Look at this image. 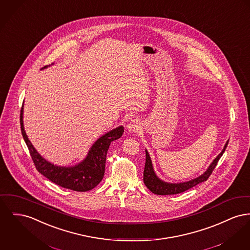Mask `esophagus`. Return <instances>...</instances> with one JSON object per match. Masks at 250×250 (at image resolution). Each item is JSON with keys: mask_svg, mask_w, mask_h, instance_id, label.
I'll use <instances>...</instances> for the list:
<instances>
[{"mask_svg": "<svg viewBox=\"0 0 250 250\" xmlns=\"http://www.w3.org/2000/svg\"><path fill=\"white\" fill-rule=\"evenodd\" d=\"M140 127H141V125L137 119H133L127 125V129L129 132H138L140 130Z\"/></svg>", "mask_w": 250, "mask_h": 250, "instance_id": "esophagus-1", "label": "esophagus"}]
</instances>
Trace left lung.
<instances>
[{
	"label": "left lung",
	"instance_id": "8db88e82",
	"mask_svg": "<svg viewBox=\"0 0 250 250\" xmlns=\"http://www.w3.org/2000/svg\"><path fill=\"white\" fill-rule=\"evenodd\" d=\"M228 144H229V141L226 143L220 154L213 160V162L210 163V165L208 166L207 171L204 172V174H202L201 176H199L196 178H193V179L186 181V182H181V183H168V182H165L162 179H160L154 171L151 158H150L147 150H146V166H145V171H144V182L147 188L153 193L160 194V195L176 194V193H180V192L187 191L192 187L196 186L197 184L204 182L208 178V176L211 175L212 171L214 170L215 166L217 165V162L220 160L222 155L224 154L226 148L228 146Z\"/></svg>",
	"mask_w": 250,
	"mask_h": 250
}]
</instances>
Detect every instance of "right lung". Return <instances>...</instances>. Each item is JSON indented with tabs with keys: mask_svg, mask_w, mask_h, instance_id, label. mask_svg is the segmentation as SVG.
<instances>
[{
	"mask_svg": "<svg viewBox=\"0 0 250 250\" xmlns=\"http://www.w3.org/2000/svg\"><path fill=\"white\" fill-rule=\"evenodd\" d=\"M53 65V64H52ZM48 66H45V69ZM23 104L21 109V130L37 170L52 182L62 188L76 191H87L95 188L103 179L106 153L111 142L118 140L124 133V126L105 133L100 137L88 151L87 157L74 166H58L46 161L33 146L24 131Z\"/></svg>",
	"mask_w": 250,
	"mask_h": 250,
	"instance_id": "right-lung-1",
	"label": "right lung"
}]
</instances>
